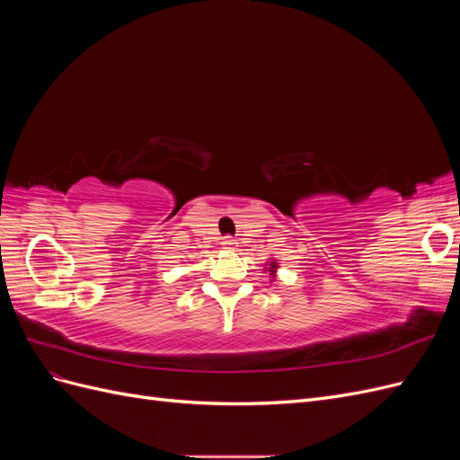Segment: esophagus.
<instances>
[{
	"label": "esophagus",
	"mask_w": 460,
	"mask_h": 460,
	"mask_svg": "<svg viewBox=\"0 0 460 460\" xmlns=\"http://www.w3.org/2000/svg\"><path fill=\"white\" fill-rule=\"evenodd\" d=\"M222 247H225V249H235V247H238V242H235L232 235H226V238L222 240Z\"/></svg>",
	"instance_id": "obj_1"
}]
</instances>
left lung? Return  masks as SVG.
Returning <instances> with one entry per match:
<instances>
[{
  "label": "left lung",
  "mask_w": 460,
  "mask_h": 460,
  "mask_svg": "<svg viewBox=\"0 0 460 460\" xmlns=\"http://www.w3.org/2000/svg\"><path fill=\"white\" fill-rule=\"evenodd\" d=\"M276 269H278V262L270 261V267H269V272H270V276H272V278H274V274H276Z\"/></svg>",
  "instance_id": "8db88e82"
}]
</instances>
